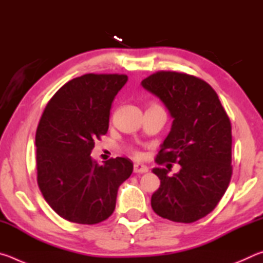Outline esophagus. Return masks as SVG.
<instances>
[{
    "label": "esophagus",
    "instance_id": "obj_1",
    "mask_svg": "<svg viewBox=\"0 0 263 263\" xmlns=\"http://www.w3.org/2000/svg\"><path fill=\"white\" fill-rule=\"evenodd\" d=\"M133 172L137 173V174H142V173L148 172V167L142 163H135V166H133Z\"/></svg>",
    "mask_w": 263,
    "mask_h": 263
}]
</instances>
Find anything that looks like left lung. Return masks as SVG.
<instances>
[{"label":"left lung","mask_w":263,"mask_h":263,"mask_svg":"<svg viewBox=\"0 0 263 263\" xmlns=\"http://www.w3.org/2000/svg\"><path fill=\"white\" fill-rule=\"evenodd\" d=\"M141 86L162 101L173 118L155 161L181 166L172 176L166 168H153L160 186L151 205L166 219L194 222L217 206L230 184V118L210 84L193 75L161 70L142 80Z\"/></svg>","instance_id":"1"}]
</instances>
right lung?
Masks as SVG:
<instances>
[{"instance_id":"right-lung-1","label":"right lung","mask_w":263,"mask_h":263,"mask_svg":"<svg viewBox=\"0 0 263 263\" xmlns=\"http://www.w3.org/2000/svg\"><path fill=\"white\" fill-rule=\"evenodd\" d=\"M124 74H84L64 84L48 102L35 132L37 182L53 210L83 225L112 215L119 185L133 163L116 158L99 164L90 153L109 128L115 96Z\"/></svg>"}]
</instances>
